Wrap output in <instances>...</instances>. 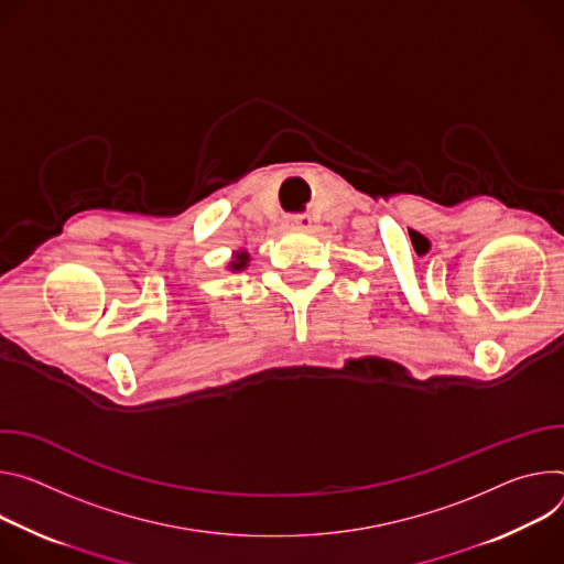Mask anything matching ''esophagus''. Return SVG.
I'll return each instance as SVG.
<instances>
[{
	"label": "esophagus",
	"mask_w": 564,
	"mask_h": 564,
	"mask_svg": "<svg viewBox=\"0 0 564 564\" xmlns=\"http://www.w3.org/2000/svg\"><path fill=\"white\" fill-rule=\"evenodd\" d=\"M284 221H286L289 226H302V228L311 226V217H308V215H289Z\"/></svg>",
	"instance_id": "obj_1"
}]
</instances>
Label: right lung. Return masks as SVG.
<instances>
[{
	"label": "right lung",
	"instance_id": "add662e5",
	"mask_svg": "<svg viewBox=\"0 0 564 564\" xmlns=\"http://www.w3.org/2000/svg\"><path fill=\"white\" fill-rule=\"evenodd\" d=\"M246 262H248V253H246V250H241V253H237L235 260L230 262V269L232 271H241L246 267Z\"/></svg>",
	"mask_w": 564,
	"mask_h": 564
}]
</instances>
